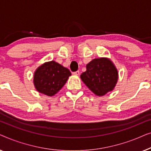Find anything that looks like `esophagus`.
Here are the masks:
<instances>
[{
    "mask_svg": "<svg viewBox=\"0 0 151 151\" xmlns=\"http://www.w3.org/2000/svg\"><path fill=\"white\" fill-rule=\"evenodd\" d=\"M73 75H75V76H78L80 74V71H76L75 72H73Z\"/></svg>",
    "mask_w": 151,
    "mask_h": 151,
    "instance_id": "1",
    "label": "esophagus"
}]
</instances>
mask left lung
<instances>
[{
    "label": "left lung",
    "instance_id": "1",
    "mask_svg": "<svg viewBox=\"0 0 151 151\" xmlns=\"http://www.w3.org/2000/svg\"><path fill=\"white\" fill-rule=\"evenodd\" d=\"M80 78L96 96H102L113 90L118 79L117 70L106 58H95L86 65V71Z\"/></svg>",
    "mask_w": 151,
    "mask_h": 151
}]
</instances>
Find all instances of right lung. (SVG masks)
Listing matches in <instances>:
<instances>
[{"label":"right lung","mask_w":151,"mask_h":151,"mask_svg":"<svg viewBox=\"0 0 151 151\" xmlns=\"http://www.w3.org/2000/svg\"><path fill=\"white\" fill-rule=\"evenodd\" d=\"M71 73L55 61L45 63L36 70L34 84L38 92L53 96L65 85Z\"/></svg>","instance_id":"add662e5"}]
</instances>
